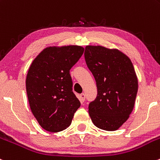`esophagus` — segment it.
I'll return each instance as SVG.
<instances>
[{
  "instance_id": "1",
  "label": "esophagus",
  "mask_w": 160,
  "mask_h": 160,
  "mask_svg": "<svg viewBox=\"0 0 160 160\" xmlns=\"http://www.w3.org/2000/svg\"><path fill=\"white\" fill-rule=\"evenodd\" d=\"M85 99H86V95L84 93H81L80 95V102H84V100H85Z\"/></svg>"
}]
</instances>
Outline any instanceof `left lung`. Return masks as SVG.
<instances>
[{
  "instance_id": "1",
  "label": "left lung",
  "mask_w": 160,
  "mask_h": 160,
  "mask_svg": "<svg viewBox=\"0 0 160 160\" xmlns=\"http://www.w3.org/2000/svg\"><path fill=\"white\" fill-rule=\"evenodd\" d=\"M84 58L97 87V97L88 107L92 122L104 130H117L135 104L138 80L133 65L120 50L102 46H87Z\"/></svg>"
}]
</instances>
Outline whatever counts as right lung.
Here are the masks:
<instances>
[{
	"instance_id": "obj_1",
	"label": "right lung",
	"mask_w": 160,
	"mask_h": 160,
	"mask_svg": "<svg viewBox=\"0 0 160 160\" xmlns=\"http://www.w3.org/2000/svg\"><path fill=\"white\" fill-rule=\"evenodd\" d=\"M83 51L75 45L50 47L32 62L26 79L27 94L33 116L45 130L67 129L80 107L73 92L70 70Z\"/></svg>"
}]
</instances>
